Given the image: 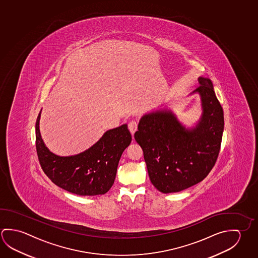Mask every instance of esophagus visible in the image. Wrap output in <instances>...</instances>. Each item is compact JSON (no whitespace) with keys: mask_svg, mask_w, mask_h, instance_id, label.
<instances>
[{"mask_svg":"<svg viewBox=\"0 0 258 258\" xmlns=\"http://www.w3.org/2000/svg\"><path fill=\"white\" fill-rule=\"evenodd\" d=\"M128 130L133 135L138 130V122L136 120H131V122L128 123Z\"/></svg>","mask_w":258,"mask_h":258,"instance_id":"34e87169","label":"esophagus"}]
</instances>
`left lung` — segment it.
<instances>
[{
    "label": "left lung",
    "mask_w": 258,
    "mask_h": 258,
    "mask_svg": "<svg viewBox=\"0 0 258 258\" xmlns=\"http://www.w3.org/2000/svg\"><path fill=\"white\" fill-rule=\"evenodd\" d=\"M198 82L190 94L200 95L202 115L192 127H186L173 110L164 107L144 114L134 135L143 150L150 181L163 194L202 182L220 153L223 109L211 79L200 76Z\"/></svg>",
    "instance_id": "obj_1"
}]
</instances>
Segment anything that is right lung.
<instances>
[{
	"label": "right lung",
	"instance_id": "obj_1",
	"mask_svg": "<svg viewBox=\"0 0 258 258\" xmlns=\"http://www.w3.org/2000/svg\"><path fill=\"white\" fill-rule=\"evenodd\" d=\"M41 110L36 121V148L44 173L55 185L75 195L106 194L114 183L118 161L132 140L127 124L106 131L84 152L57 156L47 148L40 134Z\"/></svg>",
	"mask_w": 258,
	"mask_h": 258
}]
</instances>
